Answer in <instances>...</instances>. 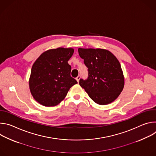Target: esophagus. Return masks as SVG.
I'll use <instances>...</instances> for the list:
<instances>
[{"mask_svg": "<svg viewBox=\"0 0 156 156\" xmlns=\"http://www.w3.org/2000/svg\"><path fill=\"white\" fill-rule=\"evenodd\" d=\"M80 78H81V76H80V75H78V76L76 78V81H77L78 82H79V81H80Z\"/></svg>", "mask_w": 156, "mask_h": 156, "instance_id": "34e87169", "label": "esophagus"}]
</instances>
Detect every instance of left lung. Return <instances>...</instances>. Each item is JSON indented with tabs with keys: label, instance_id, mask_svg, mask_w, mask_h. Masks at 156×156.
<instances>
[{
	"label": "left lung",
	"instance_id": "1",
	"mask_svg": "<svg viewBox=\"0 0 156 156\" xmlns=\"http://www.w3.org/2000/svg\"><path fill=\"white\" fill-rule=\"evenodd\" d=\"M87 67L88 77L80 85L90 98L99 105L112 102L124 87V76L119 61L110 51L102 49H78Z\"/></svg>",
	"mask_w": 156,
	"mask_h": 156
}]
</instances>
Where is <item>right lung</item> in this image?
<instances>
[{"instance_id":"add662e5","label":"right lung","mask_w":156,"mask_h":156,"mask_svg":"<svg viewBox=\"0 0 156 156\" xmlns=\"http://www.w3.org/2000/svg\"><path fill=\"white\" fill-rule=\"evenodd\" d=\"M73 52L72 48L50 49L43 52L33 65L29 86L33 97L40 104L57 105L77 83L70 76L72 68L68 63Z\"/></svg>"}]
</instances>
